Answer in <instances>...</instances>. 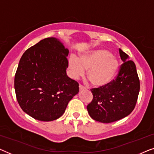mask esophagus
Wrapping results in <instances>:
<instances>
[{"instance_id": "1", "label": "esophagus", "mask_w": 154, "mask_h": 154, "mask_svg": "<svg viewBox=\"0 0 154 154\" xmlns=\"http://www.w3.org/2000/svg\"><path fill=\"white\" fill-rule=\"evenodd\" d=\"M85 90V88L83 87V86L82 85H79V90H80V91H82V90Z\"/></svg>"}]
</instances>
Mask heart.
I'll return each instance as SVG.
<instances>
[{"instance_id":"1","label":"heart","mask_w":154,"mask_h":154,"mask_svg":"<svg viewBox=\"0 0 154 154\" xmlns=\"http://www.w3.org/2000/svg\"><path fill=\"white\" fill-rule=\"evenodd\" d=\"M69 66L71 74L76 78L87 71V78L92 85L102 87L111 83L118 74L119 62L108 50L97 49L88 51L79 58L71 56Z\"/></svg>"}]
</instances>
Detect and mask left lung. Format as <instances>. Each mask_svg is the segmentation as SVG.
Segmentation results:
<instances>
[{
    "label": "left lung",
    "instance_id": "obj_1",
    "mask_svg": "<svg viewBox=\"0 0 154 154\" xmlns=\"http://www.w3.org/2000/svg\"><path fill=\"white\" fill-rule=\"evenodd\" d=\"M119 54L123 64L116 79L105 86L91 90L93 100L87 110L92 119L100 123H112L128 116L137 101L140 84L136 66L121 49Z\"/></svg>",
    "mask_w": 154,
    "mask_h": 154
}]
</instances>
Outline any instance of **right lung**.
Masks as SVG:
<instances>
[{"instance_id": "add662e5", "label": "right lung", "mask_w": 154, "mask_h": 154, "mask_svg": "<svg viewBox=\"0 0 154 154\" xmlns=\"http://www.w3.org/2000/svg\"><path fill=\"white\" fill-rule=\"evenodd\" d=\"M69 50L56 38H46L20 59L14 90L23 111L33 119L52 121L62 116L79 93V83L66 74Z\"/></svg>"}]
</instances>
